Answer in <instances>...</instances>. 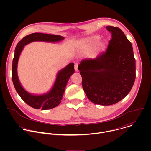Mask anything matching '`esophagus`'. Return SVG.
<instances>
[{
    "instance_id": "1",
    "label": "esophagus",
    "mask_w": 151,
    "mask_h": 151,
    "mask_svg": "<svg viewBox=\"0 0 151 151\" xmlns=\"http://www.w3.org/2000/svg\"><path fill=\"white\" fill-rule=\"evenodd\" d=\"M74 70L76 71H78V64L77 63H75L74 65Z\"/></svg>"
}]
</instances>
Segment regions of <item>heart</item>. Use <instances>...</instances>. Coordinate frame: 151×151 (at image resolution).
<instances>
[{"label":"heart","mask_w":151,"mask_h":151,"mask_svg":"<svg viewBox=\"0 0 151 151\" xmlns=\"http://www.w3.org/2000/svg\"><path fill=\"white\" fill-rule=\"evenodd\" d=\"M100 37L98 36H92L87 40L86 42L81 43L78 47V50L80 52H86L92 46H95L97 42L99 41ZM104 46V43L99 42L98 43V47L99 48H102Z\"/></svg>","instance_id":"1"}]
</instances>
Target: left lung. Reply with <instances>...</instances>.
<instances>
[{"label":"left lung","mask_w":151,"mask_h":151,"mask_svg":"<svg viewBox=\"0 0 151 151\" xmlns=\"http://www.w3.org/2000/svg\"><path fill=\"white\" fill-rule=\"evenodd\" d=\"M111 34L107 50L84 59L78 67L86 96L93 104L109 106L125 98L135 79L132 44L118 27L106 26Z\"/></svg>","instance_id":"1"}]
</instances>
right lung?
Segmentation results:
<instances>
[{
  "label": "right lung",
  "instance_id": "obj_1",
  "mask_svg": "<svg viewBox=\"0 0 151 151\" xmlns=\"http://www.w3.org/2000/svg\"><path fill=\"white\" fill-rule=\"evenodd\" d=\"M64 39L63 37L58 35L35 32L24 37L16 47L12 70L13 83L22 99L32 108L48 110L55 108L60 104L67 82L71 76L74 73V64L70 63L58 71L54 84L48 92L43 94H32L27 92L23 88L18 77L17 65L22 50L24 46L34 41L56 43Z\"/></svg>",
  "mask_w": 151,
  "mask_h": 151
}]
</instances>
